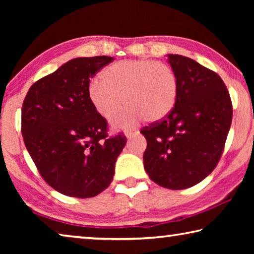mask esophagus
I'll return each instance as SVG.
<instances>
[{"instance_id":"1","label":"esophagus","mask_w":254,"mask_h":254,"mask_svg":"<svg viewBox=\"0 0 254 254\" xmlns=\"http://www.w3.org/2000/svg\"><path fill=\"white\" fill-rule=\"evenodd\" d=\"M124 134H126V136L127 137V139H132V137H134V136H136L137 134H139V131H136V130H127V131H126V133H124Z\"/></svg>"}]
</instances>
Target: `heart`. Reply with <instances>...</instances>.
Masks as SVG:
<instances>
[{
  "label": "heart",
  "instance_id": "1",
  "mask_svg": "<svg viewBox=\"0 0 254 254\" xmlns=\"http://www.w3.org/2000/svg\"><path fill=\"white\" fill-rule=\"evenodd\" d=\"M101 78L91 81L87 89L89 101L101 117L111 118L123 103L130 106L112 119L115 127H130L143 118L160 121L173 111L177 100V77L163 63L122 60L106 67Z\"/></svg>",
  "mask_w": 254,
  "mask_h": 254
}]
</instances>
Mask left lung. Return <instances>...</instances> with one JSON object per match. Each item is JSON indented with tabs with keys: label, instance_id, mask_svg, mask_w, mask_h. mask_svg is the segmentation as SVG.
Returning a JSON list of instances; mask_svg holds the SVG:
<instances>
[{
	"label": "left lung",
	"instance_id": "8db88e82",
	"mask_svg": "<svg viewBox=\"0 0 254 254\" xmlns=\"http://www.w3.org/2000/svg\"><path fill=\"white\" fill-rule=\"evenodd\" d=\"M178 81L177 100L162 121L143 128L145 173L159 186L189 188L212 173L232 123V103L216 72L180 55H167Z\"/></svg>",
	"mask_w": 254,
	"mask_h": 254
}]
</instances>
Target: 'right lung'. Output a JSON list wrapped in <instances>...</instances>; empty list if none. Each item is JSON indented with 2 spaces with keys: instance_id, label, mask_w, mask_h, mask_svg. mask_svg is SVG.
Segmentation results:
<instances>
[{
  "instance_id": "add662e5",
  "label": "right lung",
  "mask_w": 254,
  "mask_h": 254,
  "mask_svg": "<svg viewBox=\"0 0 254 254\" xmlns=\"http://www.w3.org/2000/svg\"><path fill=\"white\" fill-rule=\"evenodd\" d=\"M113 57L71 59L30 87L22 105L25 148L47 184L77 198L110 186L115 162L127 143L107 137L105 119L87 95L89 78Z\"/></svg>"
}]
</instances>
